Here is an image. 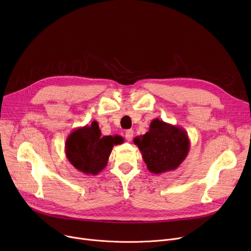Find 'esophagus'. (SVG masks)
Returning <instances> with one entry per match:
<instances>
[{"label": "esophagus", "mask_w": 251, "mask_h": 251, "mask_svg": "<svg viewBox=\"0 0 251 251\" xmlns=\"http://www.w3.org/2000/svg\"><path fill=\"white\" fill-rule=\"evenodd\" d=\"M133 134H134V131L132 129H129V130H127L126 132H125V137H126V139L128 141H130V140H132Z\"/></svg>", "instance_id": "esophagus-1"}]
</instances>
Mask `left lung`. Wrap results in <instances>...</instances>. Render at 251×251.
<instances>
[{
  "mask_svg": "<svg viewBox=\"0 0 251 251\" xmlns=\"http://www.w3.org/2000/svg\"><path fill=\"white\" fill-rule=\"evenodd\" d=\"M151 173L176 170L186 159L190 141L185 129L159 119L151 122L149 132L133 139Z\"/></svg>",
  "mask_w": 251,
  "mask_h": 251,
  "instance_id": "obj_1",
  "label": "left lung"
}]
</instances>
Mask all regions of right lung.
<instances>
[{"label":"right lung","instance_id":"add662e5","mask_svg":"<svg viewBox=\"0 0 251 251\" xmlns=\"http://www.w3.org/2000/svg\"><path fill=\"white\" fill-rule=\"evenodd\" d=\"M120 135L102 136L97 121L73 130L66 139V156L85 175H98L108 165L114 146L123 143Z\"/></svg>","mask_w":251,"mask_h":251}]
</instances>
